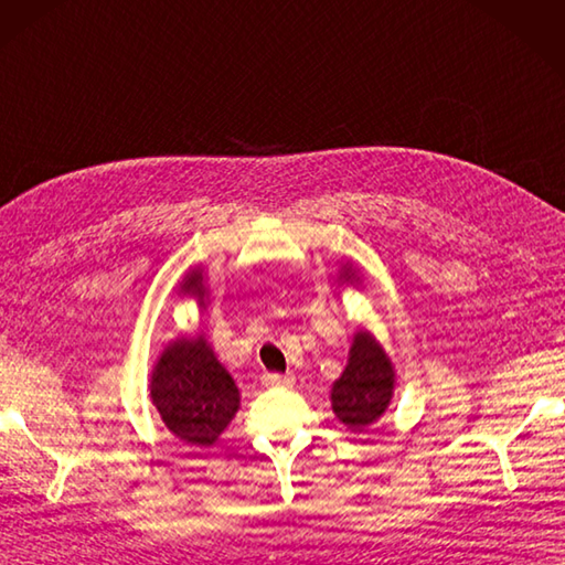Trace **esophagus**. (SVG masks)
I'll return each mask as SVG.
<instances>
[{"label": "esophagus", "instance_id": "34e87169", "mask_svg": "<svg viewBox=\"0 0 565 565\" xmlns=\"http://www.w3.org/2000/svg\"><path fill=\"white\" fill-rule=\"evenodd\" d=\"M263 384L265 386H291L294 384V374L267 372V374H263Z\"/></svg>", "mask_w": 565, "mask_h": 565}]
</instances>
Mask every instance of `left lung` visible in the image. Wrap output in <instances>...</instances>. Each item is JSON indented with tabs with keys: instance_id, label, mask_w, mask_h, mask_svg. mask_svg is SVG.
<instances>
[{
	"instance_id": "left-lung-1",
	"label": "left lung",
	"mask_w": 565,
	"mask_h": 565,
	"mask_svg": "<svg viewBox=\"0 0 565 565\" xmlns=\"http://www.w3.org/2000/svg\"><path fill=\"white\" fill-rule=\"evenodd\" d=\"M392 363L377 341L365 331H358L349 365L331 388V406H334L337 417L351 429H365L386 411L392 401Z\"/></svg>"
}]
</instances>
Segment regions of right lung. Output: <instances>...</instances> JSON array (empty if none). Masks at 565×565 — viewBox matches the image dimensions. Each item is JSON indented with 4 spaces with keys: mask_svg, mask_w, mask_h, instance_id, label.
Listing matches in <instances>:
<instances>
[{
    "mask_svg": "<svg viewBox=\"0 0 565 565\" xmlns=\"http://www.w3.org/2000/svg\"><path fill=\"white\" fill-rule=\"evenodd\" d=\"M183 291L202 296L200 271L185 279ZM150 394L169 431L195 446L214 444L241 403L234 380L202 337L169 345L152 374Z\"/></svg>",
    "mask_w": 565,
    "mask_h": 565,
    "instance_id": "right-lung-1",
    "label": "right lung"
}]
</instances>
